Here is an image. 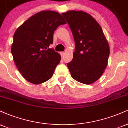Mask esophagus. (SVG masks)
I'll return each mask as SVG.
<instances>
[{
    "instance_id": "obj_1",
    "label": "esophagus",
    "mask_w": 128,
    "mask_h": 128,
    "mask_svg": "<svg viewBox=\"0 0 128 128\" xmlns=\"http://www.w3.org/2000/svg\"><path fill=\"white\" fill-rule=\"evenodd\" d=\"M64 54H65V52H60V55H61V56H64Z\"/></svg>"
}]
</instances>
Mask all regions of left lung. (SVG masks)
Masks as SVG:
<instances>
[{
  "instance_id": "1",
  "label": "left lung",
  "mask_w": 128,
  "mask_h": 128,
  "mask_svg": "<svg viewBox=\"0 0 128 128\" xmlns=\"http://www.w3.org/2000/svg\"><path fill=\"white\" fill-rule=\"evenodd\" d=\"M75 42L73 60L67 63L72 77L84 84L98 80L108 64L110 46L102 28L92 16L82 11L62 13Z\"/></svg>"
}]
</instances>
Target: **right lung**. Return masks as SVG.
<instances>
[{
    "instance_id": "1",
    "label": "right lung",
    "mask_w": 128,
    "mask_h": 128,
    "mask_svg": "<svg viewBox=\"0 0 128 128\" xmlns=\"http://www.w3.org/2000/svg\"><path fill=\"white\" fill-rule=\"evenodd\" d=\"M66 21L54 11L36 13L16 30L11 53L16 67L29 82L40 84L52 77L61 55L48 48L53 43L54 32Z\"/></svg>"
}]
</instances>
